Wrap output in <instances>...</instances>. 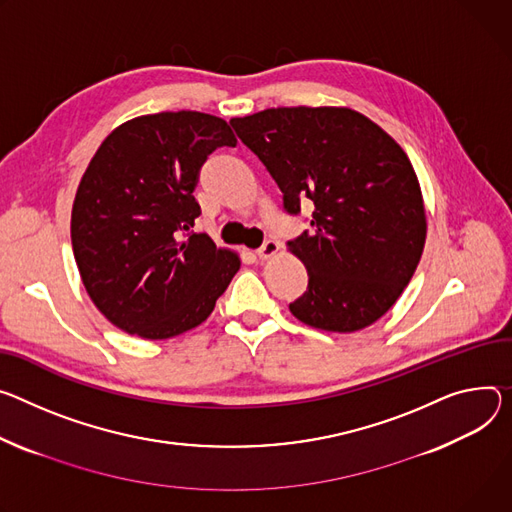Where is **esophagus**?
Masks as SVG:
<instances>
[{
	"label": "esophagus",
	"mask_w": 512,
	"mask_h": 512,
	"mask_svg": "<svg viewBox=\"0 0 512 512\" xmlns=\"http://www.w3.org/2000/svg\"><path fill=\"white\" fill-rule=\"evenodd\" d=\"M277 253H280V243H277V241H265V245L257 251V257L261 261H267V259L275 257Z\"/></svg>",
	"instance_id": "1"
}]
</instances>
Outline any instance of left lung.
Listing matches in <instances>:
<instances>
[{"label": "left lung", "mask_w": 512, "mask_h": 512, "mask_svg": "<svg viewBox=\"0 0 512 512\" xmlns=\"http://www.w3.org/2000/svg\"><path fill=\"white\" fill-rule=\"evenodd\" d=\"M241 141L284 192V208L314 202L312 232L288 243L308 269L290 312L308 327L353 333L382 318L421 261V183L394 138L337 106L269 108L232 118Z\"/></svg>", "instance_id": "left-lung-1"}]
</instances>
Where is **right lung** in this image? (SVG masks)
I'll return each mask as SVG.
<instances>
[{
  "instance_id": "add662e5",
  "label": "right lung",
  "mask_w": 512,
  "mask_h": 512,
  "mask_svg": "<svg viewBox=\"0 0 512 512\" xmlns=\"http://www.w3.org/2000/svg\"><path fill=\"white\" fill-rule=\"evenodd\" d=\"M235 145L222 118L181 110L120 124L91 157L71 210V243L91 302L114 327L161 341L212 314L241 257L192 232L194 190L208 155Z\"/></svg>"
}]
</instances>
